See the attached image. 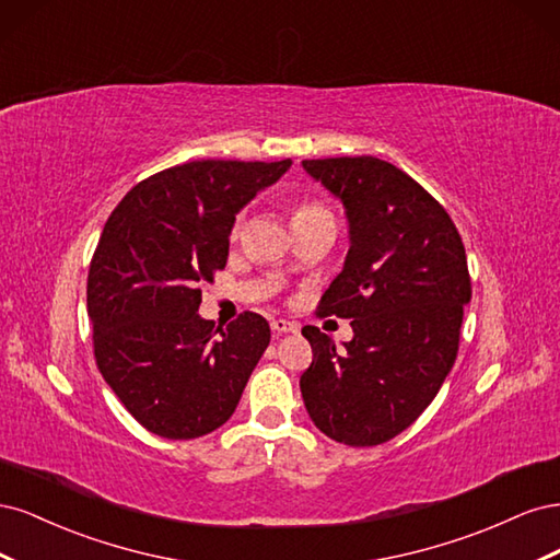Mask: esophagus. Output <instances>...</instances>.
Listing matches in <instances>:
<instances>
[{
	"label": "esophagus",
	"mask_w": 560,
	"mask_h": 560,
	"mask_svg": "<svg viewBox=\"0 0 560 560\" xmlns=\"http://www.w3.org/2000/svg\"><path fill=\"white\" fill-rule=\"evenodd\" d=\"M270 329H273L276 334H296L299 325H296V322H292V319L273 317V319H270Z\"/></svg>",
	"instance_id": "1"
}]
</instances>
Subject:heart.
<instances>
[{"mask_svg":"<svg viewBox=\"0 0 560 560\" xmlns=\"http://www.w3.org/2000/svg\"><path fill=\"white\" fill-rule=\"evenodd\" d=\"M315 214H329L327 206H322V202L317 200H303L299 202V206L294 208V222H299V219H308V217H315ZM243 224H245V217L238 214L233 219L231 224V238H238L241 231H243Z\"/></svg>","mask_w":560,"mask_h":560,"instance_id":"obj_1","label":"heart"}]
</instances>
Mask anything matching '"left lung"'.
Instances as JSON below:
<instances>
[{"instance_id": "obj_1", "label": "left lung", "mask_w": 560, "mask_h": 560, "mask_svg": "<svg viewBox=\"0 0 560 560\" xmlns=\"http://www.w3.org/2000/svg\"><path fill=\"white\" fill-rule=\"evenodd\" d=\"M343 200L346 266L317 303V317L350 319L346 350L317 327L301 334L313 362L301 395L315 428L346 446H378L413 425L457 358L467 254L442 202L374 156L303 161Z\"/></svg>"}]
</instances>
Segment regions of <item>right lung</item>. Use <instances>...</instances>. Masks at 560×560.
Here are the masks:
<instances>
[{"label": "right lung", "instance_id": "1", "mask_svg": "<svg viewBox=\"0 0 560 560\" xmlns=\"http://www.w3.org/2000/svg\"><path fill=\"white\" fill-rule=\"evenodd\" d=\"M290 159L191 161L135 184L109 214L86 303L100 374L142 428L196 439L233 416L270 341L259 313L202 319L200 287L226 266L235 214Z\"/></svg>", "mask_w": 560, "mask_h": 560}]
</instances>
